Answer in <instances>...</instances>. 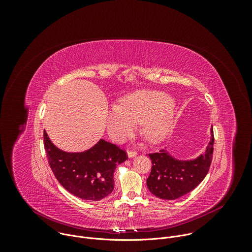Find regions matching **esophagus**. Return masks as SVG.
Listing matches in <instances>:
<instances>
[{"mask_svg": "<svg viewBox=\"0 0 252 252\" xmlns=\"http://www.w3.org/2000/svg\"><path fill=\"white\" fill-rule=\"evenodd\" d=\"M136 156V152H134V151H128L127 152V157H128V158H134Z\"/></svg>", "mask_w": 252, "mask_h": 252, "instance_id": "esophagus-1", "label": "esophagus"}]
</instances>
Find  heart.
Instances as JSON below:
<instances>
[{"mask_svg": "<svg viewBox=\"0 0 252 252\" xmlns=\"http://www.w3.org/2000/svg\"><path fill=\"white\" fill-rule=\"evenodd\" d=\"M174 117L172 98L158 91L141 90L123 96L107 110L106 130L121 141L140 123V132L151 143L161 142L169 133Z\"/></svg>", "mask_w": 252, "mask_h": 252, "instance_id": "heart-1", "label": "heart"}]
</instances>
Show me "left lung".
<instances>
[{
    "instance_id": "8db88e82",
    "label": "left lung",
    "mask_w": 252,
    "mask_h": 252,
    "mask_svg": "<svg viewBox=\"0 0 252 252\" xmlns=\"http://www.w3.org/2000/svg\"><path fill=\"white\" fill-rule=\"evenodd\" d=\"M213 128L203 154L192 159H178L169 152L161 150L150 154L152 171L147 179L150 191L158 198L174 200L193 190L208 172L213 153Z\"/></svg>"
}]
</instances>
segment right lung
Returning a JSON list of instances; mask_svg holds the SVG:
<instances>
[{"label":"right lung","mask_w":252,"mask_h":252,"mask_svg":"<svg viewBox=\"0 0 252 252\" xmlns=\"http://www.w3.org/2000/svg\"><path fill=\"white\" fill-rule=\"evenodd\" d=\"M44 145L59 183L85 200L98 201L111 194L115 188L114 172L127 159L124 151L102 138L87 151L69 153L54 145L45 129Z\"/></svg>","instance_id":"obj_1"}]
</instances>
